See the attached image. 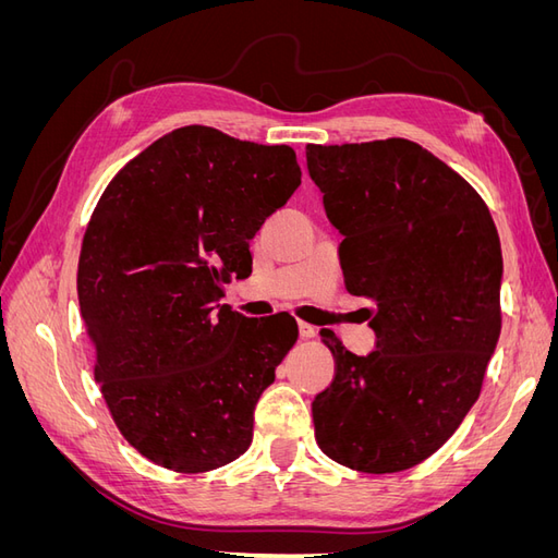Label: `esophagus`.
I'll return each instance as SVG.
<instances>
[{
  "mask_svg": "<svg viewBox=\"0 0 558 558\" xmlns=\"http://www.w3.org/2000/svg\"><path fill=\"white\" fill-rule=\"evenodd\" d=\"M298 330H300V337L302 340H310V337L316 335V328L312 324H307V320H300L298 324Z\"/></svg>",
  "mask_w": 558,
  "mask_h": 558,
  "instance_id": "esophagus-1",
  "label": "esophagus"
}]
</instances>
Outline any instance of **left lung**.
<instances>
[{
    "label": "left lung",
    "instance_id": "1",
    "mask_svg": "<svg viewBox=\"0 0 558 558\" xmlns=\"http://www.w3.org/2000/svg\"><path fill=\"white\" fill-rule=\"evenodd\" d=\"M307 167L351 295L373 302L377 349L320 330L335 377L312 402L332 461L384 475L426 461L480 398L500 335L502 253L486 202L416 142L307 144Z\"/></svg>",
    "mask_w": 558,
    "mask_h": 558
}]
</instances>
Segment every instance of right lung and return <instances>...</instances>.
<instances>
[{
    "label": "right lung",
    "mask_w": 558,
    "mask_h": 558,
    "mask_svg": "<svg viewBox=\"0 0 558 558\" xmlns=\"http://www.w3.org/2000/svg\"><path fill=\"white\" fill-rule=\"evenodd\" d=\"M295 150L185 125L118 172L83 234L76 289L113 424L148 461L207 472L242 456L253 410L298 340L218 305L248 242L300 185Z\"/></svg>",
    "instance_id": "right-lung-1"
}]
</instances>
